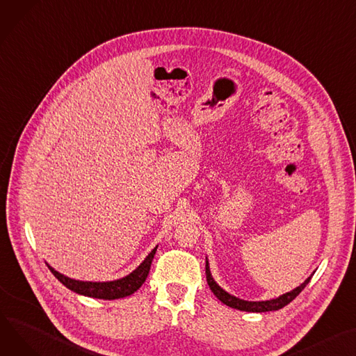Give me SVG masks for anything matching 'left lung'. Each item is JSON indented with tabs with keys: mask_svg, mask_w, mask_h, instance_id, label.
Returning a JSON list of instances; mask_svg holds the SVG:
<instances>
[{
	"mask_svg": "<svg viewBox=\"0 0 356 356\" xmlns=\"http://www.w3.org/2000/svg\"><path fill=\"white\" fill-rule=\"evenodd\" d=\"M314 275H311L309 277H307L303 283H300V285L298 288H295L293 291L291 292H286L280 295L279 298H275V299H269V300H259V302H252V300H245V299H241V298H236L233 295H230L229 292H226L225 289H222L216 280L213 279L211 273H210V266H209V260L206 257V279H207V283H209V288L210 291L215 293V296L223 302L225 305L230 306V307H234V309H239V311H245V312H257V314H262V312H272V311H279L282 309V307H285L288 303H291L303 289L305 286L309 283L311 277Z\"/></svg>",
	"mask_w": 356,
	"mask_h": 356,
	"instance_id": "1",
	"label": "left lung"
}]
</instances>
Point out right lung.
<instances>
[{
    "label": "right lung",
    "instance_id": "right-lung-1",
    "mask_svg": "<svg viewBox=\"0 0 356 356\" xmlns=\"http://www.w3.org/2000/svg\"><path fill=\"white\" fill-rule=\"evenodd\" d=\"M157 246L146 256V259L141 262L131 273L127 276L117 279V280H110V282H87V280H76L71 279L60 272H57L54 268H51L49 264V269L51 273L63 283L65 288L70 291H73L79 295L88 296V298H96V299H106V300H113V299H120L133 295L141 285H143L152 266V260L156 254Z\"/></svg>",
    "mask_w": 356,
    "mask_h": 356
}]
</instances>
